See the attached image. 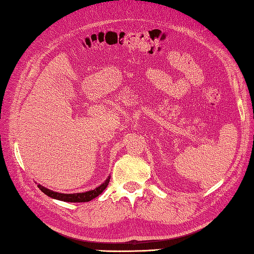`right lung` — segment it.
<instances>
[{"label":"right lung","instance_id":"right-lung-1","mask_svg":"<svg viewBox=\"0 0 254 254\" xmlns=\"http://www.w3.org/2000/svg\"><path fill=\"white\" fill-rule=\"evenodd\" d=\"M110 181V176L107 178L104 183H101L99 187H97L93 190L89 191H85V192H77V193H59L56 191L49 190L45 187H42L41 185H38V188L44 192L46 195L50 196L55 199H59V201H63V202H73V203H82V202H89L91 199L97 197L98 195L105 191V189L109 185Z\"/></svg>","mask_w":254,"mask_h":254}]
</instances>
